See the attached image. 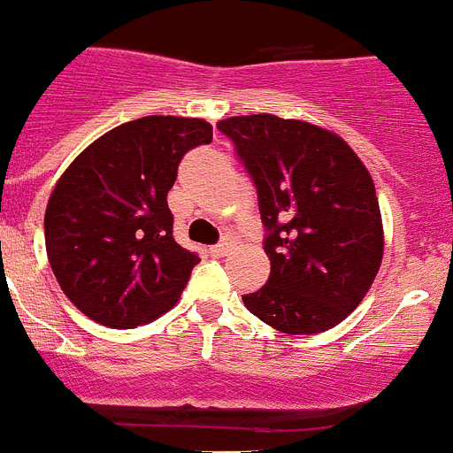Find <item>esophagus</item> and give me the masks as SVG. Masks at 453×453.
Returning <instances> with one entry per match:
<instances>
[{"label":"esophagus","instance_id":"esophagus-1","mask_svg":"<svg viewBox=\"0 0 453 453\" xmlns=\"http://www.w3.org/2000/svg\"><path fill=\"white\" fill-rule=\"evenodd\" d=\"M208 251H211V256H215V258H222V256L229 254L231 245L229 242H219V245H213Z\"/></svg>","mask_w":453,"mask_h":453}]
</instances>
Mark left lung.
I'll return each instance as SVG.
<instances>
[{
  "label": "left lung",
  "instance_id": "1",
  "mask_svg": "<svg viewBox=\"0 0 453 453\" xmlns=\"http://www.w3.org/2000/svg\"><path fill=\"white\" fill-rule=\"evenodd\" d=\"M250 172L265 224L270 279L242 295L272 329H334L370 290L383 258L374 181L340 135L276 115L218 122Z\"/></svg>",
  "mask_w": 453,
  "mask_h": 453
}]
</instances>
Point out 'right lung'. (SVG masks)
Returning a JSON list of instances; mask_svg holds the SVG:
<instances>
[{
	"label": "right lung",
	"mask_w": 453,
	"mask_h": 453,
	"mask_svg": "<svg viewBox=\"0 0 453 453\" xmlns=\"http://www.w3.org/2000/svg\"><path fill=\"white\" fill-rule=\"evenodd\" d=\"M197 118L119 124L72 161L45 211L47 258L74 306L111 329H134L177 303L199 256L172 235L167 192L188 150L208 145Z\"/></svg>",
	"instance_id": "1"
}]
</instances>
